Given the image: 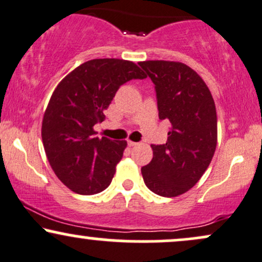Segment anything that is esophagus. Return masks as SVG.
Masks as SVG:
<instances>
[{"label": "esophagus", "instance_id": "obj_1", "mask_svg": "<svg viewBox=\"0 0 262 262\" xmlns=\"http://www.w3.org/2000/svg\"><path fill=\"white\" fill-rule=\"evenodd\" d=\"M139 143H135V141H132V140H128V145L129 146H137Z\"/></svg>", "mask_w": 262, "mask_h": 262}]
</instances>
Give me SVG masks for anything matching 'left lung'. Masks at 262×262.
<instances>
[{
	"instance_id": "left-lung-1",
	"label": "left lung",
	"mask_w": 262,
	"mask_h": 262,
	"mask_svg": "<svg viewBox=\"0 0 262 262\" xmlns=\"http://www.w3.org/2000/svg\"><path fill=\"white\" fill-rule=\"evenodd\" d=\"M139 65L155 85L159 118L172 125L166 143L151 145L152 160L141 167V175L159 196H180L200 181L214 155V100L202 77L183 62L149 60Z\"/></svg>"
}]
</instances>
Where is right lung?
<instances>
[{"mask_svg":"<svg viewBox=\"0 0 262 262\" xmlns=\"http://www.w3.org/2000/svg\"><path fill=\"white\" fill-rule=\"evenodd\" d=\"M145 77L133 61L93 59L55 87L44 112L41 139L53 171L75 193L96 194L110 186L127 141L96 137L93 125L104 121L103 112L121 85Z\"/></svg>","mask_w":262,"mask_h":262,"instance_id":"1","label":"right lung"}]
</instances>
